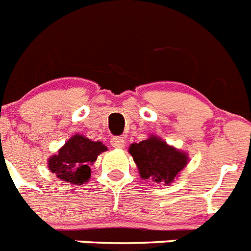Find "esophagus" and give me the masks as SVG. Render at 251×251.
<instances>
[{
    "mask_svg": "<svg viewBox=\"0 0 251 251\" xmlns=\"http://www.w3.org/2000/svg\"><path fill=\"white\" fill-rule=\"evenodd\" d=\"M110 143L114 148H124L126 147V139L123 137H113L110 139Z\"/></svg>",
    "mask_w": 251,
    "mask_h": 251,
    "instance_id": "1",
    "label": "esophagus"
}]
</instances>
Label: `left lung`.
Returning <instances> with one entry per match:
<instances>
[{
	"label": "left lung",
	"mask_w": 251,
	"mask_h": 251,
	"mask_svg": "<svg viewBox=\"0 0 251 251\" xmlns=\"http://www.w3.org/2000/svg\"><path fill=\"white\" fill-rule=\"evenodd\" d=\"M129 153L142 178L165 185L174 182L188 162L185 152L167 145L156 136H151L139 143H132Z\"/></svg>",
	"instance_id": "8db88e82"
}]
</instances>
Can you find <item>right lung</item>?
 Masks as SVG:
<instances>
[{"mask_svg": "<svg viewBox=\"0 0 251 251\" xmlns=\"http://www.w3.org/2000/svg\"><path fill=\"white\" fill-rule=\"evenodd\" d=\"M104 151L106 147L101 142H93L81 134H75L60 148L57 154L49 158V170L65 182L83 185L92 175L90 165Z\"/></svg>", "mask_w": 251, "mask_h": 251, "instance_id": "right-lung-1", "label": "right lung"}]
</instances>
